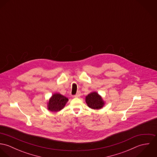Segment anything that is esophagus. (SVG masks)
Here are the masks:
<instances>
[{
	"instance_id": "obj_1",
	"label": "esophagus",
	"mask_w": 157,
	"mask_h": 157,
	"mask_svg": "<svg viewBox=\"0 0 157 157\" xmlns=\"http://www.w3.org/2000/svg\"><path fill=\"white\" fill-rule=\"evenodd\" d=\"M80 95H81V92H80V91H78V92H77V94L74 95V97H79Z\"/></svg>"
}]
</instances>
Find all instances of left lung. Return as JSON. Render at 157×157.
<instances>
[{"instance_id": "1", "label": "left lung", "mask_w": 157, "mask_h": 157, "mask_svg": "<svg viewBox=\"0 0 157 157\" xmlns=\"http://www.w3.org/2000/svg\"><path fill=\"white\" fill-rule=\"evenodd\" d=\"M86 102L88 106L94 109H99L104 105L101 97L97 92H92L86 97Z\"/></svg>"}]
</instances>
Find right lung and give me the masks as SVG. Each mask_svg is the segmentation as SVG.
<instances>
[{"mask_svg":"<svg viewBox=\"0 0 157 157\" xmlns=\"http://www.w3.org/2000/svg\"><path fill=\"white\" fill-rule=\"evenodd\" d=\"M68 101L67 97L60 94H55L49 99L48 107L52 112H57L64 108Z\"/></svg>","mask_w":157,"mask_h":157,"instance_id":"right-lung-1","label":"right lung"}]
</instances>
